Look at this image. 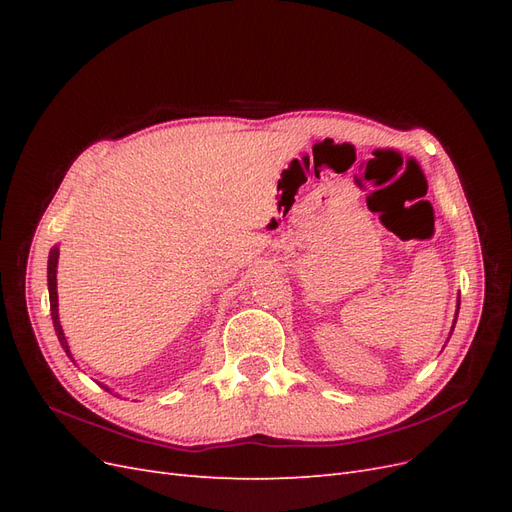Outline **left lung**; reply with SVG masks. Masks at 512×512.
I'll use <instances>...</instances> for the list:
<instances>
[{
    "instance_id": "obj_1",
    "label": "left lung",
    "mask_w": 512,
    "mask_h": 512,
    "mask_svg": "<svg viewBox=\"0 0 512 512\" xmlns=\"http://www.w3.org/2000/svg\"><path fill=\"white\" fill-rule=\"evenodd\" d=\"M457 314H459V299H457ZM457 314H455V322H457ZM455 322H453V329H455Z\"/></svg>"
}]
</instances>
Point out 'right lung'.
<instances>
[{"label": "right lung", "mask_w": 512, "mask_h": 512, "mask_svg": "<svg viewBox=\"0 0 512 512\" xmlns=\"http://www.w3.org/2000/svg\"><path fill=\"white\" fill-rule=\"evenodd\" d=\"M57 258H59V247L55 245L53 250L49 252V267H46V277H49V299H51V316H53V327H55V333H57V339L61 348L66 350L68 359H72L74 363V356L70 352V346L66 342V335H64V329H61V322H59V305H57ZM102 389H106L108 393H111V389L108 386L102 384Z\"/></svg>", "instance_id": "right-lung-1"}]
</instances>
